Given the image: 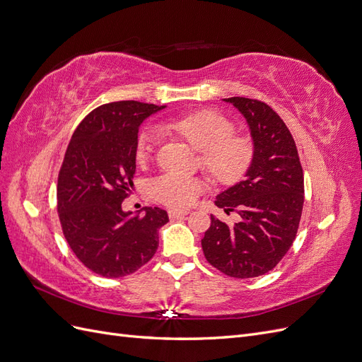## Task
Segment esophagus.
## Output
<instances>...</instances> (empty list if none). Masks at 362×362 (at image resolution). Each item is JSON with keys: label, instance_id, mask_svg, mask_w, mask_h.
Masks as SVG:
<instances>
[{"label": "esophagus", "instance_id": "obj_1", "mask_svg": "<svg viewBox=\"0 0 362 362\" xmlns=\"http://www.w3.org/2000/svg\"><path fill=\"white\" fill-rule=\"evenodd\" d=\"M189 213H190L189 210H169V217L170 218H178V217L187 216Z\"/></svg>", "mask_w": 362, "mask_h": 362}]
</instances>
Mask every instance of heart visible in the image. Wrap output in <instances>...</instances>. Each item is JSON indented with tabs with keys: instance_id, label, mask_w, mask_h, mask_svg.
<instances>
[{
	"instance_id": "heart-1",
	"label": "heart",
	"mask_w": 362,
	"mask_h": 362,
	"mask_svg": "<svg viewBox=\"0 0 362 362\" xmlns=\"http://www.w3.org/2000/svg\"><path fill=\"white\" fill-rule=\"evenodd\" d=\"M163 129L180 136L202 152L205 168L218 181L233 182L250 166L254 157V144L249 137L233 136L234 125L213 110H201L184 115L175 119L164 120ZM160 139V131L149 127L141 131L136 141V160L145 164L154 151ZM205 182L187 173L166 172L152 184V193L156 198L173 208L190 206L204 192Z\"/></svg>"
}]
</instances>
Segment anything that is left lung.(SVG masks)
<instances>
[{"mask_svg":"<svg viewBox=\"0 0 362 362\" xmlns=\"http://www.w3.org/2000/svg\"><path fill=\"white\" fill-rule=\"evenodd\" d=\"M223 101L246 119L254 157L245 180L216 198L242 221L229 226L211 216L201 243L211 266L246 279L272 270L291 247L303 208V172L290 129L273 108L240 96Z\"/></svg>","mask_w":362,"mask_h":362,"instance_id":"8db88e82","label":"left lung"}]
</instances>
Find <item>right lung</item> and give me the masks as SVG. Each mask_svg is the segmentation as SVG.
Segmentation results:
<instances>
[{
  "label": "right lung",
  "instance_id": "1",
  "mask_svg": "<svg viewBox=\"0 0 362 362\" xmlns=\"http://www.w3.org/2000/svg\"><path fill=\"white\" fill-rule=\"evenodd\" d=\"M166 105L139 101L104 104L76 127L57 182L64 238L83 264L104 278L131 275L154 257L158 229L169 222L158 206L124 211L134 187L139 127Z\"/></svg>",
  "mask_w": 362,
  "mask_h": 362
}]
</instances>
